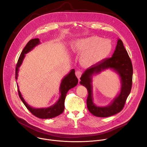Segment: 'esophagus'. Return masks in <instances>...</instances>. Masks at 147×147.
<instances>
[{
  "mask_svg": "<svg viewBox=\"0 0 147 147\" xmlns=\"http://www.w3.org/2000/svg\"><path fill=\"white\" fill-rule=\"evenodd\" d=\"M76 75L77 77L79 79V78H80V77L81 76V75H82V72H81V71H80V70H77V71H76Z\"/></svg>",
  "mask_w": 147,
  "mask_h": 147,
  "instance_id": "obj_1",
  "label": "esophagus"
}]
</instances>
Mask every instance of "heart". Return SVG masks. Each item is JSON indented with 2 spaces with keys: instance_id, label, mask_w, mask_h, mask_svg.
Masks as SVG:
<instances>
[{
  "instance_id": "1",
  "label": "heart",
  "mask_w": 147,
  "mask_h": 147,
  "mask_svg": "<svg viewBox=\"0 0 147 147\" xmlns=\"http://www.w3.org/2000/svg\"><path fill=\"white\" fill-rule=\"evenodd\" d=\"M112 49L113 45L110 39H103L98 36L78 39L73 42L71 45L73 52L81 54L80 63L86 67L96 65L106 59Z\"/></svg>"
}]
</instances>
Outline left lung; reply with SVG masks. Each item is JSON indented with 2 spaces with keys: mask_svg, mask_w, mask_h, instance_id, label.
Listing matches in <instances>:
<instances>
[{
  "mask_svg": "<svg viewBox=\"0 0 147 147\" xmlns=\"http://www.w3.org/2000/svg\"><path fill=\"white\" fill-rule=\"evenodd\" d=\"M108 68L112 69L119 76L121 81V91L108 106L98 107L93 102L92 76L94 74H98ZM133 73L131 59L122 40L118 39L112 57L104 59L98 63L91 66L84 71L80 78V84L84 86L88 91L87 105L88 111L93 115L100 117L111 116L120 112L124 108L131 90Z\"/></svg>",
  "mask_w": 147,
  "mask_h": 147,
  "instance_id": "left-lung-1",
  "label": "left lung"
}]
</instances>
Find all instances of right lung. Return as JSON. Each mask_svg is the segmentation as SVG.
I'll use <instances>...</instances> for the list:
<instances>
[{"instance_id": "add662e5", "label": "right lung", "mask_w": 147, "mask_h": 147, "mask_svg": "<svg viewBox=\"0 0 147 147\" xmlns=\"http://www.w3.org/2000/svg\"><path fill=\"white\" fill-rule=\"evenodd\" d=\"M40 44V41L38 38H35L31 39L27 44L23 51L21 53V55L18 58L17 63L16 67V79L17 80L18 73L19 67L22 65L25 55L31 51L34 47ZM78 84V79L75 75L74 69H72L70 73L67 74L65 77L62 79L60 86V96L59 100L53 105H52L48 108H34L30 105L25 101L23 98L21 92L19 90L18 85V92L19 96L22 100L24 105L28 109V110L34 116L40 119H50L53 118L61 114L65 109V100L67 94V92L71 88L76 87Z\"/></svg>"}]
</instances>
